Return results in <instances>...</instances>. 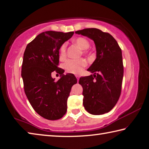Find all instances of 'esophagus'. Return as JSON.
<instances>
[{"instance_id": "obj_1", "label": "esophagus", "mask_w": 149, "mask_h": 149, "mask_svg": "<svg viewBox=\"0 0 149 149\" xmlns=\"http://www.w3.org/2000/svg\"><path fill=\"white\" fill-rule=\"evenodd\" d=\"M79 75H76V78H77V80H78V81H79Z\"/></svg>"}]
</instances>
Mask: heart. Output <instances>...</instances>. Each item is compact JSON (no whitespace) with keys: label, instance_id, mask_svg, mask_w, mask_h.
Instances as JSON below:
<instances>
[{"label":"heart","instance_id":"obj_1","mask_svg":"<svg viewBox=\"0 0 149 149\" xmlns=\"http://www.w3.org/2000/svg\"><path fill=\"white\" fill-rule=\"evenodd\" d=\"M74 44H76L80 49H82V53L84 55L88 54L87 49L90 47V43L88 40L86 38L80 37L77 38V39L73 41ZM67 45L65 43H63V45L60 47L59 49V58L61 60H64L67 56ZM87 63L86 61L83 58H80L77 60L69 59L66 61L64 65H63V68H64L66 72L71 73V74H79L81 73L83 70L84 68L86 67Z\"/></svg>","mask_w":149,"mask_h":149}]
</instances>
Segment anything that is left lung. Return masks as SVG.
<instances>
[{
    "instance_id": "8db88e82",
    "label": "left lung",
    "mask_w": 149,
    "mask_h": 149,
    "mask_svg": "<svg viewBox=\"0 0 149 149\" xmlns=\"http://www.w3.org/2000/svg\"><path fill=\"white\" fill-rule=\"evenodd\" d=\"M75 33L93 40L96 49V58L88 69L94 74L79 79L84 108L92 115L108 113L121 94L123 77L121 48L113 36L99 29L86 28Z\"/></svg>"
}]
</instances>
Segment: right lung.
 Returning <instances> with one entry per match:
<instances>
[{"instance_id": "add662e5", "label": "right lung", "mask_w": 149, "mask_h": 149, "mask_svg": "<svg viewBox=\"0 0 149 149\" xmlns=\"http://www.w3.org/2000/svg\"><path fill=\"white\" fill-rule=\"evenodd\" d=\"M74 32L47 31L39 34L26 46L22 65L24 92L39 115L49 120L61 119L67 109V99L77 80L71 74H63L57 66L59 49ZM55 70L61 74L57 81L51 77Z\"/></svg>"}]
</instances>
